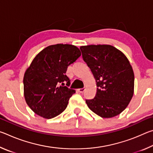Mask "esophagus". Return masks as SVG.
Returning <instances> with one entry per match:
<instances>
[{"label": "esophagus", "mask_w": 153, "mask_h": 153, "mask_svg": "<svg viewBox=\"0 0 153 153\" xmlns=\"http://www.w3.org/2000/svg\"><path fill=\"white\" fill-rule=\"evenodd\" d=\"M77 91L80 93H83L85 91V88H79V89H77Z\"/></svg>", "instance_id": "obj_1"}]
</instances>
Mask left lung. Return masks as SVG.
<instances>
[{
	"instance_id": "8db88e82",
	"label": "left lung",
	"mask_w": 153,
	"mask_h": 153,
	"mask_svg": "<svg viewBox=\"0 0 153 153\" xmlns=\"http://www.w3.org/2000/svg\"><path fill=\"white\" fill-rule=\"evenodd\" d=\"M80 50L98 87L95 97L86 100L88 107L102 118L120 114L134 94V74L128 58L111 45L82 46Z\"/></svg>"
}]
</instances>
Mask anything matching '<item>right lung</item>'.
I'll use <instances>...</instances> for the list:
<instances>
[{
	"label": "right lung",
	"instance_id": "1",
	"mask_svg": "<svg viewBox=\"0 0 153 153\" xmlns=\"http://www.w3.org/2000/svg\"><path fill=\"white\" fill-rule=\"evenodd\" d=\"M81 56L76 46L57 44L48 46L33 59L25 71L24 90L25 101L33 112L45 119L61 114L76 91L66 75L67 67Z\"/></svg>",
	"mask_w": 153,
	"mask_h": 153
}]
</instances>
